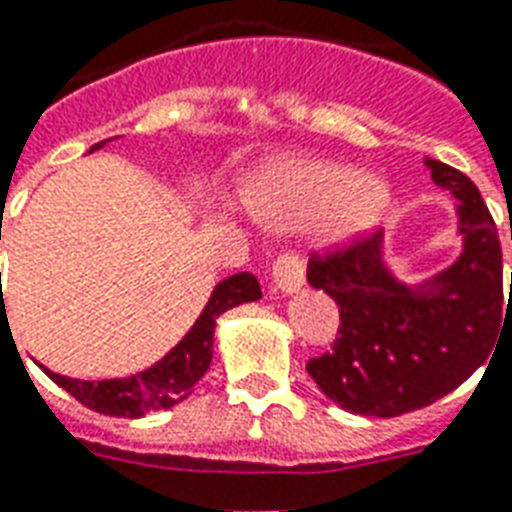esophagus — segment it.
Instances as JSON below:
<instances>
[{
    "instance_id": "34e87169",
    "label": "esophagus",
    "mask_w": 512,
    "mask_h": 512,
    "mask_svg": "<svg viewBox=\"0 0 512 512\" xmlns=\"http://www.w3.org/2000/svg\"><path fill=\"white\" fill-rule=\"evenodd\" d=\"M304 259L296 251H282L272 264V285L282 293H296L304 285Z\"/></svg>"
}]
</instances>
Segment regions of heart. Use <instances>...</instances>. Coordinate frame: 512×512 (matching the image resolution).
I'll use <instances>...</instances> for the list:
<instances>
[{
  "instance_id": "heart-1",
  "label": "heart",
  "mask_w": 512,
  "mask_h": 512,
  "mask_svg": "<svg viewBox=\"0 0 512 512\" xmlns=\"http://www.w3.org/2000/svg\"><path fill=\"white\" fill-rule=\"evenodd\" d=\"M388 185L346 163L277 158L248 182V203L261 222L298 230L320 222L333 243L365 235L388 208Z\"/></svg>"
}]
</instances>
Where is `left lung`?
Instances as JSON below:
<instances>
[{
	"label": "left lung",
	"instance_id": "obj_1",
	"mask_svg": "<svg viewBox=\"0 0 512 512\" xmlns=\"http://www.w3.org/2000/svg\"><path fill=\"white\" fill-rule=\"evenodd\" d=\"M425 166L460 200L465 248L452 267L407 288L391 277L380 232H372L312 253L306 269L309 285L341 312L333 351L309 359L306 372L354 415L396 418L447 396L489 359L502 325V248L492 214L463 171L433 158Z\"/></svg>",
	"mask_w": 512,
	"mask_h": 512
}]
</instances>
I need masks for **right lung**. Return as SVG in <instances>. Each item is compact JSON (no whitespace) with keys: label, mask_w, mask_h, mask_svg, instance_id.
<instances>
[{"label":"right lung","mask_w":512,"mask_h":512,"mask_svg":"<svg viewBox=\"0 0 512 512\" xmlns=\"http://www.w3.org/2000/svg\"><path fill=\"white\" fill-rule=\"evenodd\" d=\"M102 145L105 142H97V145H92V150ZM259 298V280L251 272H240V275L222 280L208 298L206 309L190 327V333L161 362H155L153 367H147L137 375H129V378L97 380L94 383V380L65 378V375H57L47 367H44V372L55 380L57 386L65 388L76 402L100 412V415L142 418L147 412L169 410L174 404L185 402L192 394V386L206 375L211 357H214L216 317L232 306L259 301Z\"/></svg>","instance_id":"right-lung-1"}]
</instances>
